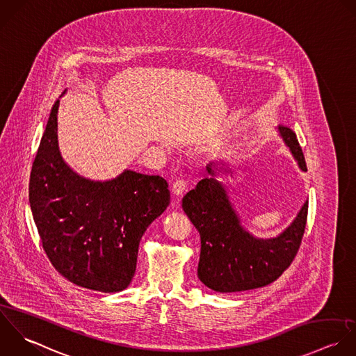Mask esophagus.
Returning a JSON list of instances; mask_svg holds the SVG:
<instances>
[{
	"instance_id": "1",
	"label": "esophagus",
	"mask_w": 356,
	"mask_h": 356,
	"mask_svg": "<svg viewBox=\"0 0 356 356\" xmlns=\"http://www.w3.org/2000/svg\"><path fill=\"white\" fill-rule=\"evenodd\" d=\"M187 186H188V181H187V180H184V179H177V180L173 183L172 190H173V193H175L176 195H181V194L184 193V190L187 188Z\"/></svg>"
}]
</instances>
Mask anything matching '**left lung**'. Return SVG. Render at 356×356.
Wrapping results in <instances>:
<instances>
[{"instance_id":"8db88e82","label":"left lung","mask_w":356,"mask_h":356,"mask_svg":"<svg viewBox=\"0 0 356 356\" xmlns=\"http://www.w3.org/2000/svg\"><path fill=\"white\" fill-rule=\"evenodd\" d=\"M280 136L300 168L307 170L302 148L296 133L279 126ZM215 163L207 166L205 177L183 198V211L200 232V280L218 293H237L265 287L277 280L294 261L305 232L308 201L294 222L277 237L262 240L240 223L223 184L215 179Z\"/></svg>"}]
</instances>
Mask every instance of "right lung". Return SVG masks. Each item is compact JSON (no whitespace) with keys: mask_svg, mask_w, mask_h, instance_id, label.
<instances>
[{"mask_svg":"<svg viewBox=\"0 0 356 356\" xmlns=\"http://www.w3.org/2000/svg\"><path fill=\"white\" fill-rule=\"evenodd\" d=\"M54 104L34 158L29 202L42 248L69 282L101 293L124 290L136 272L140 240L170 202L161 176L124 170L92 181L62 159Z\"/></svg>","mask_w":356,"mask_h":356,"instance_id":"right-lung-1","label":"right lung"}]
</instances>
